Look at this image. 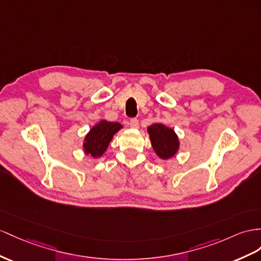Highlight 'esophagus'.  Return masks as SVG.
<instances>
[{
  "label": "esophagus",
  "mask_w": 261,
  "mask_h": 261,
  "mask_svg": "<svg viewBox=\"0 0 261 261\" xmlns=\"http://www.w3.org/2000/svg\"><path fill=\"white\" fill-rule=\"evenodd\" d=\"M129 124L132 129H138L139 128V120L137 118H133L130 120Z\"/></svg>",
  "instance_id": "1"
}]
</instances>
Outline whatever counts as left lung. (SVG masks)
<instances>
[{
    "instance_id": "8db88e82",
    "label": "left lung",
    "mask_w": 261,
    "mask_h": 261,
    "mask_svg": "<svg viewBox=\"0 0 261 261\" xmlns=\"http://www.w3.org/2000/svg\"><path fill=\"white\" fill-rule=\"evenodd\" d=\"M152 148L159 158L168 160L176 154L179 141L174 130L162 123H153L148 126Z\"/></svg>"
}]
</instances>
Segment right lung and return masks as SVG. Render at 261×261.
<instances>
[{"label": "right lung", "mask_w": 261, "mask_h": 261, "mask_svg": "<svg viewBox=\"0 0 261 261\" xmlns=\"http://www.w3.org/2000/svg\"><path fill=\"white\" fill-rule=\"evenodd\" d=\"M122 128L119 122H109L101 120L93 125L84 140V151L87 155L100 158L106 152L113 136Z\"/></svg>", "instance_id": "add662e5"}]
</instances>
